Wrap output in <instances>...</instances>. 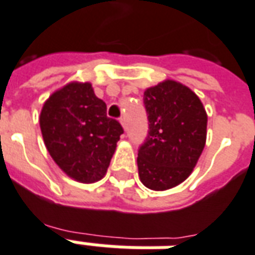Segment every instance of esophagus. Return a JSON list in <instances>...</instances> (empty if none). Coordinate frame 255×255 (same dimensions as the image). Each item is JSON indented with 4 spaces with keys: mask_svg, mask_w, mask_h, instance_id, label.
<instances>
[{
    "mask_svg": "<svg viewBox=\"0 0 255 255\" xmlns=\"http://www.w3.org/2000/svg\"><path fill=\"white\" fill-rule=\"evenodd\" d=\"M120 123H122V126H123L124 129H127V122H126V118H120Z\"/></svg>",
    "mask_w": 255,
    "mask_h": 255,
    "instance_id": "obj_1",
    "label": "esophagus"
}]
</instances>
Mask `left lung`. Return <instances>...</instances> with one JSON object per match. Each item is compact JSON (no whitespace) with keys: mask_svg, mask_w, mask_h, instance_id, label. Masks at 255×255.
<instances>
[{"mask_svg":"<svg viewBox=\"0 0 255 255\" xmlns=\"http://www.w3.org/2000/svg\"><path fill=\"white\" fill-rule=\"evenodd\" d=\"M148 132L137 149L141 183L156 191L191 174L206 143L207 115L199 97L176 81L148 88L143 97Z\"/></svg>","mask_w":255,"mask_h":255,"instance_id":"left-lung-1","label":"left lung"}]
</instances>
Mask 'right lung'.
<instances>
[{"mask_svg": "<svg viewBox=\"0 0 255 255\" xmlns=\"http://www.w3.org/2000/svg\"><path fill=\"white\" fill-rule=\"evenodd\" d=\"M40 127L46 149L73 179L93 183L106 175L124 129L89 83H71L42 107Z\"/></svg>", "mask_w": 255, "mask_h": 255, "instance_id": "add662e5", "label": "right lung"}]
</instances>
